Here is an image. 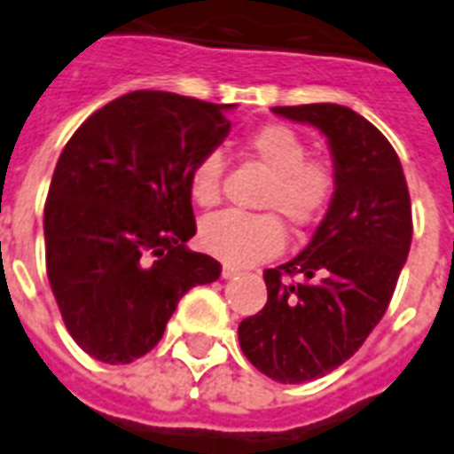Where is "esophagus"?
Instances as JSON below:
<instances>
[{"instance_id":"esophagus-1","label":"esophagus","mask_w":454,"mask_h":454,"mask_svg":"<svg viewBox=\"0 0 454 454\" xmlns=\"http://www.w3.org/2000/svg\"><path fill=\"white\" fill-rule=\"evenodd\" d=\"M238 273H240V270L235 269V266H231V263H223V269H221V278H223V280H231V278H235Z\"/></svg>"}]
</instances>
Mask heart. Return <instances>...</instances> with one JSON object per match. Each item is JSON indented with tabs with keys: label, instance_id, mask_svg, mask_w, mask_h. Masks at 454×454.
I'll list each match as a JSON object with an SVG mask.
<instances>
[{
	"label": "heart",
	"instance_id": "1",
	"mask_svg": "<svg viewBox=\"0 0 454 454\" xmlns=\"http://www.w3.org/2000/svg\"><path fill=\"white\" fill-rule=\"evenodd\" d=\"M247 151L270 176L259 195V207L280 214L294 231L313 228L334 202L339 174L325 157H309V145L287 124L270 122L252 131ZM223 157L209 151L192 164L188 188L200 207L221 202ZM205 252L233 266H249L276 256L285 245V228L276 215L226 212L200 228Z\"/></svg>",
	"mask_w": 454,
	"mask_h": 454
}]
</instances>
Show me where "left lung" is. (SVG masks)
I'll list each match as a JSON object with an SVG mask.
<instances>
[{
    "label": "left lung",
    "instance_id": "1",
    "mask_svg": "<svg viewBox=\"0 0 454 454\" xmlns=\"http://www.w3.org/2000/svg\"><path fill=\"white\" fill-rule=\"evenodd\" d=\"M273 113L323 131L339 174L309 247L263 270L269 301L238 327L259 372L301 384L346 363L387 313L412 242V205L394 145L363 115L337 103Z\"/></svg>",
    "mask_w": 454,
    "mask_h": 454
}]
</instances>
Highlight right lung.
<instances>
[{
	"mask_svg": "<svg viewBox=\"0 0 454 454\" xmlns=\"http://www.w3.org/2000/svg\"><path fill=\"white\" fill-rule=\"evenodd\" d=\"M231 106L131 91L67 141L44 205L46 276L70 337L127 365L155 348L178 299L221 263L185 247L192 164L226 138Z\"/></svg>",
	"mask_w": 454,
	"mask_h": 454,
	"instance_id": "right-lung-1",
	"label": "right lung"
}]
</instances>
